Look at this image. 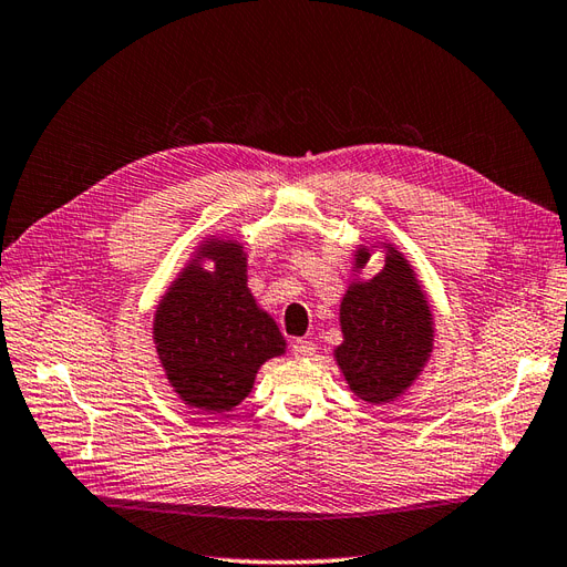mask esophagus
<instances>
[{"mask_svg": "<svg viewBox=\"0 0 567 567\" xmlns=\"http://www.w3.org/2000/svg\"><path fill=\"white\" fill-rule=\"evenodd\" d=\"M316 344L313 342H306V339H297V342L292 344V353L297 355V359H311V355H316Z\"/></svg>", "mask_w": 567, "mask_h": 567, "instance_id": "1", "label": "esophagus"}]
</instances>
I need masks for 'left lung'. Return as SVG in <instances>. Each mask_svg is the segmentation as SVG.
Here are the masks:
<instances>
[{"label":"left lung","instance_id":"8db88e82","mask_svg":"<svg viewBox=\"0 0 567 567\" xmlns=\"http://www.w3.org/2000/svg\"><path fill=\"white\" fill-rule=\"evenodd\" d=\"M378 246L385 264L363 281L358 275ZM339 326L342 344L334 347V361L361 401H396L423 373L434 349V313L413 264L390 239L355 245Z\"/></svg>","mask_w":567,"mask_h":567}]
</instances>
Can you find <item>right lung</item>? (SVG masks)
I'll use <instances>...</instances> for the list:
<instances>
[{"mask_svg":"<svg viewBox=\"0 0 567 567\" xmlns=\"http://www.w3.org/2000/svg\"><path fill=\"white\" fill-rule=\"evenodd\" d=\"M239 239L208 235L161 295L152 339L166 380L187 409L225 413L254 390L258 368L282 355L278 322L254 299Z\"/></svg>","mask_w":567,"mask_h":567,"instance_id":"right-lung-1","label":"right lung"}]
</instances>
